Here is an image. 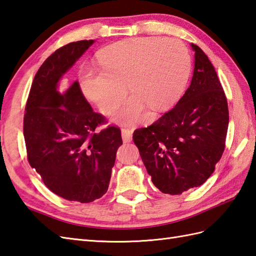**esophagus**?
I'll use <instances>...</instances> for the list:
<instances>
[{"instance_id":"1","label":"esophagus","mask_w":256,"mask_h":256,"mask_svg":"<svg viewBox=\"0 0 256 256\" xmlns=\"http://www.w3.org/2000/svg\"><path fill=\"white\" fill-rule=\"evenodd\" d=\"M122 141L124 143H128L132 140V132L128 128H122Z\"/></svg>"}]
</instances>
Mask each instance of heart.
Masks as SVG:
<instances>
[{"instance_id": "obj_1", "label": "heart", "mask_w": 256, "mask_h": 256, "mask_svg": "<svg viewBox=\"0 0 256 256\" xmlns=\"http://www.w3.org/2000/svg\"><path fill=\"white\" fill-rule=\"evenodd\" d=\"M98 60L101 70L81 72V89L108 114L126 96L127 84L134 96L116 112V120L126 124L144 120L148 106L156 110L172 106L191 72L189 50L177 39L122 40L102 50Z\"/></svg>"}]
</instances>
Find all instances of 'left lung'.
I'll use <instances>...</instances> for the list:
<instances>
[{"label":"left lung","mask_w":256,"mask_h":256,"mask_svg":"<svg viewBox=\"0 0 256 256\" xmlns=\"http://www.w3.org/2000/svg\"><path fill=\"white\" fill-rule=\"evenodd\" d=\"M191 46L196 62L189 88L170 110L132 134L152 182L172 196L210 178L225 150L229 122L215 68L200 48Z\"/></svg>","instance_id":"left-lung-1"}]
</instances>
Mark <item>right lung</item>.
Segmentation results:
<instances>
[{"instance_id": "add662e5", "label": "right lung", "mask_w": 256, "mask_h": 256, "mask_svg": "<svg viewBox=\"0 0 256 256\" xmlns=\"http://www.w3.org/2000/svg\"><path fill=\"white\" fill-rule=\"evenodd\" d=\"M94 42L81 40L48 56L31 84L24 116V136L30 166L56 196L89 203L108 189L120 129L93 112L77 81L64 94L58 82Z\"/></svg>"}]
</instances>
